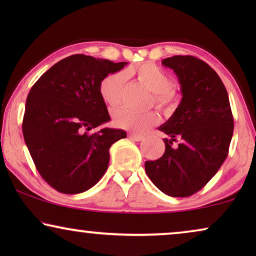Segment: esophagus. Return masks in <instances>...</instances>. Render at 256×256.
<instances>
[{
  "label": "esophagus",
  "mask_w": 256,
  "mask_h": 256,
  "mask_svg": "<svg viewBox=\"0 0 256 256\" xmlns=\"http://www.w3.org/2000/svg\"><path fill=\"white\" fill-rule=\"evenodd\" d=\"M129 138H130L132 141H142L143 140V136L142 135H138V134H135V132H130L129 134Z\"/></svg>",
  "instance_id": "1"
}]
</instances>
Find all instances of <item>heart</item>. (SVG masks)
<instances>
[{
	"mask_svg": "<svg viewBox=\"0 0 256 256\" xmlns=\"http://www.w3.org/2000/svg\"><path fill=\"white\" fill-rule=\"evenodd\" d=\"M126 76H135L141 84L152 92L154 101L162 110H172L177 104V94L171 88L172 79L166 71L152 62H146L126 72H114L104 76L99 86L100 96L110 107H116L121 102L126 84ZM114 122L118 127L135 132H144L160 122L156 112L138 113L127 107L113 112Z\"/></svg>",
	"mask_w": 256,
	"mask_h": 256,
	"instance_id": "1",
	"label": "heart"
}]
</instances>
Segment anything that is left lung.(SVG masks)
Wrapping results in <instances>:
<instances>
[{
    "label": "left lung",
    "mask_w": 256,
    "mask_h": 256,
    "mask_svg": "<svg viewBox=\"0 0 256 256\" xmlns=\"http://www.w3.org/2000/svg\"><path fill=\"white\" fill-rule=\"evenodd\" d=\"M162 64L176 73L182 101L158 128L170 136L163 140L166 152L146 160V172L163 194L188 197L208 183L228 155L233 115L222 79L205 62L174 56Z\"/></svg>",
    "instance_id": "1"
}]
</instances>
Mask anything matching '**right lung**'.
I'll return each mask as SVG.
<instances>
[{
    "instance_id": "add662e5",
    "label": "right lung",
    "mask_w": 256,
    "mask_h": 256,
    "mask_svg": "<svg viewBox=\"0 0 256 256\" xmlns=\"http://www.w3.org/2000/svg\"><path fill=\"white\" fill-rule=\"evenodd\" d=\"M127 62L73 54L48 68L30 90L23 136L38 172L54 190L82 194L106 172L110 146L124 138L122 129L88 130L110 120L99 86Z\"/></svg>"
}]
</instances>
